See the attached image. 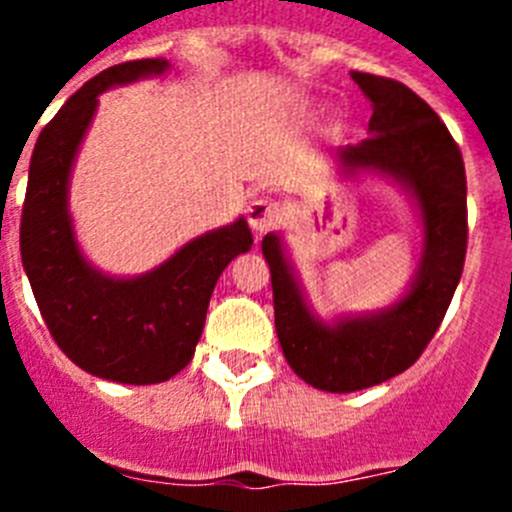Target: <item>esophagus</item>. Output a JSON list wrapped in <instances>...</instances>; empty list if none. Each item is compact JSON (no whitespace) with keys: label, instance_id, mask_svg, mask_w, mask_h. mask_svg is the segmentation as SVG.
<instances>
[{"label":"esophagus","instance_id":"34e87169","mask_svg":"<svg viewBox=\"0 0 512 512\" xmlns=\"http://www.w3.org/2000/svg\"><path fill=\"white\" fill-rule=\"evenodd\" d=\"M282 205L277 200H253L248 205V225L256 233H266V230L277 228L282 223Z\"/></svg>","mask_w":512,"mask_h":512}]
</instances>
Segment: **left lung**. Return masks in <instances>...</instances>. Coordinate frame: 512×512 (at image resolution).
I'll return each mask as SVG.
<instances>
[{
    "mask_svg": "<svg viewBox=\"0 0 512 512\" xmlns=\"http://www.w3.org/2000/svg\"><path fill=\"white\" fill-rule=\"evenodd\" d=\"M351 79L372 102V120L369 138L338 148V166L348 176H387L410 192L423 223V256L402 300L328 325L307 307L282 238L269 233L261 241L284 359L323 392L366 390L413 366L449 310L467 256V174L449 128L400 81L361 71Z\"/></svg>",
    "mask_w": 512,
    "mask_h": 512,
    "instance_id": "1",
    "label": "left lung"
}]
</instances>
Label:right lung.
I'll return each mask as SVG.
<instances>
[{
    "instance_id": "right-lung-1",
    "label": "right lung",
    "mask_w": 512,
    "mask_h": 512,
    "mask_svg": "<svg viewBox=\"0 0 512 512\" xmlns=\"http://www.w3.org/2000/svg\"><path fill=\"white\" fill-rule=\"evenodd\" d=\"M166 69L164 58L117 63L71 94L40 130L22 205V266L53 341L84 372L122 384H158L182 372L202 336L217 279L253 243L248 223L238 217L133 279L107 277L81 256L69 179L97 97Z\"/></svg>"
}]
</instances>
